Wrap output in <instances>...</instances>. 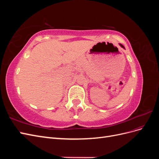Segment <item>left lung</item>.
<instances>
[{
	"label": "left lung",
	"mask_w": 159,
	"mask_h": 159,
	"mask_svg": "<svg viewBox=\"0 0 159 159\" xmlns=\"http://www.w3.org/2000/svg\"><path fill=\"white\" fill-rule=\"evenodd\" d=\"M119 45H120V46H121V47H122V48H125V47H124V46H123L122 44H119Z\"/></svg>",
	"instance_id": "left-lung-1"
}]
</instances>
